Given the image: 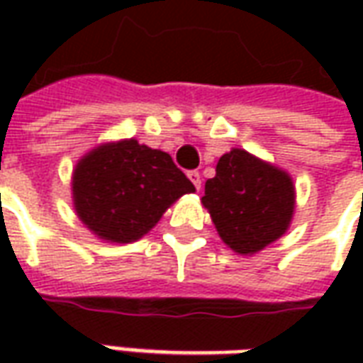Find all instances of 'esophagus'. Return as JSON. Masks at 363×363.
<instances>
[{
  "label": "esophagus",
  "mask_w": 363,
  "mask_h": 363,
  "mask_svg": "<svg viewBox=\"0 0 363 363\" xmlns=\"http://www.w3.org/2000/svg\"><path fill=\"white\" fill-rule=\"evenodd\" d=\"M189 179L196 186V190H200V186H202V177H200V173L198 171H189Z\"/></svg>",
  "instance_id": "esophagus-1"
}]
</instances>
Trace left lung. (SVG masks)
Masks as SVG:
<instances>
[{
  "mask_svg": "<svg viewBox=\"0 0 363 363\" xmlns=\"http://www.w3.org/2000/svg\"><path fill=\"white\" fill-rule=\"evenodd\" d=\"M202 204L229 249L255 255L286 233L296 190L286 171L235 147L221 155L216 177L206 181Z\"/></svg>",
  "mask_w": 363,
  "mask_h": 363,
  "instance_id": "left-lung-1",
  "label": "left lung"
}]
</instances>
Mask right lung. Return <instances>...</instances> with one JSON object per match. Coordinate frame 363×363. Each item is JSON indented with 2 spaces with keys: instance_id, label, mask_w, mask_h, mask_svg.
<instances>
[{
  "instance_id": "add662e5",
  "label": "right lung",
  "mask_w": 363,
  "mask_h": 363,
  "mask_svg": "<svg viewBox=\"0 0 363 363\" xmlns=\"http://www.w3.org/2000/svg\"><path fill=\"white\" fill-rule=\"evenodd\" d=\"M72 190L87 229L111 243H132L194 184L169 153L122 140L89 151L75 165Z\"/></svg>"
}]
</instances>
